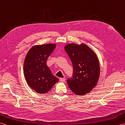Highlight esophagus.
<instances>
[{
    "instance_id": "esophagus-1",
    "label": "esophagus",
    "mask_w": 125,
    "mask_h": 125,
    "mask_svg": "<svg viewBox=\"0 0 125 125\" xmlns=\"http://www.w3.org/2000/svg\"><path fill=\"white\" fill-rule=\"evenodd\" d=\"M60 81L61 82H65V79L64 78H60Z\"/></svg>"
}]
</instances>
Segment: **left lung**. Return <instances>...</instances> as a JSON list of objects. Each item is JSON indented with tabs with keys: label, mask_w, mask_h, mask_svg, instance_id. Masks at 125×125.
<instances>
[{
	"label": "left lung",
	"mask_w": 125,
	"mask_h": 125,
	"mask_svg": "<svg viewBox=\"0 0 125 125\" xmlns=\"http://www.w3.org/2000/svg\"><path fill=\"white\" fill-rule=\"evenodd\" d=\"M64 49L73 68V77L67 79L69 87L77 95L88 94L97 85L100 76L97 55L84 43L68 44Z\"/></svg>",
	"instance_id": "obj_1"
}]
</instances>
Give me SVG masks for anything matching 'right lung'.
<instances>
[{
  "label": "right lung",
  "mask_w": 125,
  "mask_h": 125,
  "mask_svg": "<svg viewBox=\"0 0 125 125\" xmlns=\"http://www.w3.org/2000/svg\"><path fill=\"white\" fill-rule=\"evenodd\" d=\"M55 47L56 44L52 43L35 45L26 56L23 64L25 78L31 88L38 94H46L59 81L47 65L48 58Z\"/></svg>",
  "instance_id": "right-lung-1"
}]
</instances>
